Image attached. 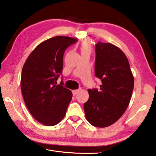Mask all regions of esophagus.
Listing matches in <instances>:
<instances>
[{
	"label": "esophagus",
	"mask_w": 156,
	"mask_h": 156,
	"mask_svg": "<svg viewBox=\"0 0 156 156\" xmlns=\"http://www.w3.org/2000/svg\"><path fill=\"white\" fill-rule=\"evenodd\" d=\"M79 90H73V96H75L76 94H77L78 92H79Z\"/></svg>",
	"instance_id": "obj_1"
}]
</instances>
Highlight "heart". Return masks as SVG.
Instances as JSON below:
<instances>
[{"mask_svg":"<svg viewBox=\"0 0 156 156\" xmlns=\"http://www.w3.org/2000/svg\"><path fill=\"white\" fill-rule=\"evenodd\" d=\"M80 50L81 54L83 53H91V45L88 40H84L80 44Z\"/></svg>","mask_w":156,"mask_h":156,"instance_id":"b5f03b06","label":"heart"}]
</instances>
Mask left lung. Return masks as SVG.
<instances>
[{
  "label": "left lung",
  "instance_id": "8db88e82",
  "mask_svg": "<svg viewBox=\"0 0 156 156\" xmlns=\"http://www.w3.org/2000/svg\"><path fill=\"white\" fill-rule=\"evenodd\" d=\"M96 76L100 89L88 90L84 104L85 118L91 125L107 127L116 122L128 107L134 87V77L126 55L119 47L99 42L96 45Z\"/></svg>",
  "mask_w": 156,
  "mask_h": 156
}]
</instances>
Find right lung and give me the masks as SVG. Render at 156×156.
Masks as SVG:
<instances>
[{
  "label": "right lung",
  "mask_w": 156,
  "mask_h": 156,
  "mask_svg": "<svg viewBox=\"0 0 156 156\" xmlns=\"http://www.w3.org/2000/svg\"><path fill=\"white\" fill-rule=\"evenodd\" d=\"M77 42L75 38L55 36L37 45L22 69L21 88L28 110L37 121L54 126L64 118L73 94L56 85L62 73L65 50Z\"/></svg>",
  "instance_id": "1"
}]
</instances>
